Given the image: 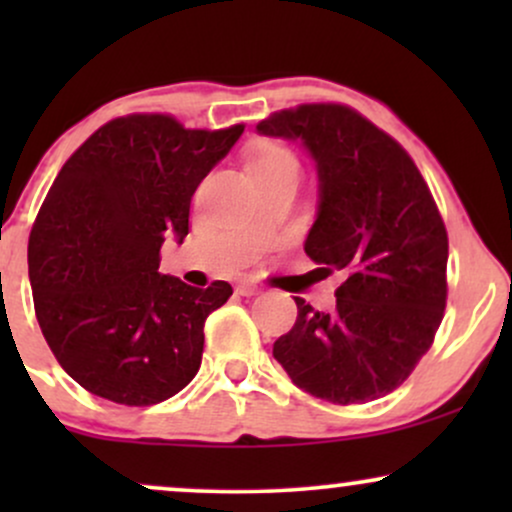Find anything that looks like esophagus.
Segmentation results:
<instances>
[{
    "mask_svg": "<svg viewBox=\"0 0 512 512\" xmlns=\"http://www.w3.org/2000/svg\"><path fill=\"white\" fill-rule=\"evenodd\" d=\"M236 291L240 293V296H257V293H260V286L250 284V281H243V284L236 286Z\"/></svg>",
    "mask_w": 512,
    "mask_h": 512,
    "instance_id": "obj_1",
    "label": "esophagus"
}]
</instances>
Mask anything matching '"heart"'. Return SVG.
<instances>
[{
	"instance_id": "b5f03b06",
	"label": "heart",
	"mask_w": 512,
	"mask_h": 512,
	"mask_svg": "<svg viewBox=\"0 0 512 512\" xmlns=\"http://www.w3.org/2000/svg\"><path fill=\"white\" fill-rule=\"evenodd\" d=\"M279 163H293V156L284 146L274 142H264L250 151L248 168H264V166H279Z\"/></svg>"
}]
</instances>
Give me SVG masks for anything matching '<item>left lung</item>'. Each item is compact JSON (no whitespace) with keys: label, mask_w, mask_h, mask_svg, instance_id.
I'll return each mask as SVG.
<instances>
[{"label":"left lung","mask_w":512,"mask_h":512,"mask_svg":"<svg viewBox=\"0 0 512 512\" xmlns=\"http://www.w3.org/2000/svg\"><path fill=\"white\" fill-rule=\"evenodd\" d=\"M301 142L317 173V214L305 255L346 274L337 308L296 298L274 358L291 383L332 404L385 397L414 370L443 320L448 233L407 151L356 110L301 105L257 125Z\"/></svg>","instance_id":"obj_1"}]
</instances>
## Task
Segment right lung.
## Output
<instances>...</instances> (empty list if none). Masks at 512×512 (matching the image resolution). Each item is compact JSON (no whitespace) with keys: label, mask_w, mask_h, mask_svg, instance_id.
Listing matches in <instances>:
<instances>
[{"label":"right lung","mask_w":512,"mask_h":512,"mask_svg":"<svg viewBox=\"0 0 512 512\" xmlns=\"http://www.w3.org/2000/svg\"><path fill=\"white\" fill-rule=\"evenodd\" d=\"M243 129L117 117L52 182L28 240V279L45 342L91 395L146 407L197 375L204 320L233 289L161 274L158 252L168 236H187L197 185Z\"/></svg>","instance_id":"obj_1"}]
</instances>
